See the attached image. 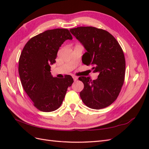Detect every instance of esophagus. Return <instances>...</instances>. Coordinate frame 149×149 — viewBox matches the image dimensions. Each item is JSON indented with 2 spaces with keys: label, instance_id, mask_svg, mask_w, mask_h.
Listing matches in <instances>:
<instances>
[{
  "label": "esophagus",
  "instance_id": "1",
  "mask_svg": "<svg viewBox=\"0 0 149 149\" xmlns=\"http://www.w3.org/2000/svg\"><path fill=\"white\" fill-rule=\"evenodd\" d=\"M73 79H74V81H76L78 79V77H76V76H74V77H73Z\"/></svg>",
  "mask_w": 149,
  "mask_h": 149
}]
</instances>
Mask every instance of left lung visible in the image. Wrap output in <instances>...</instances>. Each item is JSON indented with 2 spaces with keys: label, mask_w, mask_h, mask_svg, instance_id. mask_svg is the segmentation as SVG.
Instances as JSON below:
<instances>
[{
  "label": "left lung",
  "mask_w": 149,
  "mask_h": 149,
  "mask_svg": "<svg viewBox=\"0 0 149 149\" xmlns=\"http://www.w3.org/2000/svg\"><path fill=\"white\" fill-rule=\"evenodd\" d=\"M86 52L82 57L84 65L93 66L99 75L92 81L79 77L84 88L80 97L88 107L100 109L110 106L121 91L124 82L125 60L120 44L107 31L94 27H79L70 30Z\"/></svg>",
  "instance_id": "1"
}]
</instances>
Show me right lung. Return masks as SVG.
Masks as SVG:
<instances>
[{
  "mask_svg": "<svg viewBox=\"0 0 149 149\" xmlns=\"http://www.w3.org/2000/svg\"><path fill=\"white\" fill-rule=\"evenodd\" d=\"M72 40L66 29L47 30L31 38L24 46L18 62V73L24 90L33 105L43 112H51L61 106L72 76L53 77L50 65L63 42Z\"/></svg>",
  "mask_w": 149,
  "mask_h": 149,
  "instance_id": "obj_1",
  "label": "right lung"
}]
</instances>
